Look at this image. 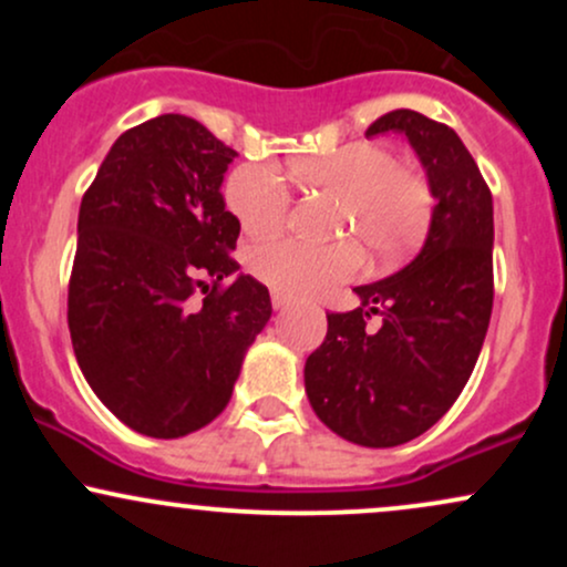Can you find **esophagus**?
Segmentation results:
<instances>
[{
  "instance_id": "1",
  "label": "esophagus",
  "mask_w": 567,
  "mask_h": 567,
  "mask_svg": "<svg viewBox=\"0 0 567 567\" xmlns=\"http://www.w3.org/2000/svg\"><path fill=\"white\" fill-rule=\"evenodd\" d=\"M288 303H290V296H285V292L279 290H271V306H275V309H285Z\"/></svg>"
}]
</instances>
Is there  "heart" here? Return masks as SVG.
Masks as SVG:
<instances>
[{
	"label": "heart",
	"mask_w": 567,
	"mask_h": 567,
	"mask_svg": "<svg viewBox=\"0 0 567 567\" xmlns=\"http://www.w3.org/2000/svg\"><path fill=\"white\" fill-rule=\"evenodd\" d=\"M298 184L336 194L341 210L336 234H349L373 258H392L426 229L432 188L413 165L396 162L379 141H354L333 152L296 162ZM226 207L250 237H269L285 224L290 192L282 175L264 162L234 167L224 186ZM360 269V250L349 239L311 245L275 239L250 250V271L271 290L288 296H317L347 282Z\"/></svg>",
	"instance_id": "1"
}]
</instances>
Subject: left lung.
<instances>
[{"mask_svg": "<svg viewBox=\"0 0 567 567\" xmlns=\"http://www.w3.org/2000/svg\"><path fill=\"white\" fill-rule=\"evenodd\" d=\"M405 133L432 197L429 237L413 264L354 288V311H330L306 360L311 408L338 437L394 447L432 429L464 392L493 311V197L455 130L396 109L365 135ZM382 317L379 329L367 320Z\"/></svg>", "mask_w": 567, "mask_h": 567, "instance_id": "1", "label": "left lung"}]
</instances>
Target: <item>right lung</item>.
I'll return each instance as SVG.
<instances>
[{
	"instance_id": "add662e5",
	"label": "right lung",
	"mask_w": 567,
	"mask_h": 567,
	"mask_svg": "<svg viewBox=\"0 0 567 567\" xmlns=\"http://www.w3.org/2000/svg\"><path fill=\"white\" fill-rule=\"evenodd\" d=\"M234 157L197 120L162 114L116 138L82 197L71 343L97 400L146 437L210 424L271 317L266 285L231 258Z\"/></svg>"
}]
</instances>
